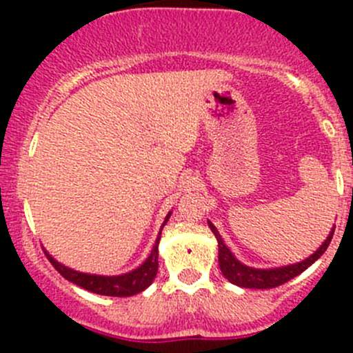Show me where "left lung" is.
I'll use <instances>...</instances> for the list:
<instances>
[{
  "instance_id": "1",
  "label": "left lung",
  "mask_w": 353,
  "mask_h": 353,
  "mask_svg": "<svg viewBox=\"0 0 353 353\" xmlns=\"http://www.w3.org/2000/svg\"><path fill=\"white\" fill-rule=\"evenodd\" d=\"M208 227L212 229V232L215 234L216 243H219V265L223 276H225L230 283H234V285L244 288H275L282 285V283L288 282V280H292L294 276L301 275V273L304 272V270H307L316 259L321 258L323 252H325L326 248L330 245L331 237H333L334 232L333 225V229L330 230L325 243L319 245L309 258L302 259V261L294 263V265L279 266V268H252V266L241 263L239 259L234 256V252L227 248L222 236H220L219 230H216V227L213 225L212 222H208Z\"/></svg>"
}]
</instances>
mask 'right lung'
<instances>
[{
	"label": "right lung",
	"instance_id": "add662e5",
	"mask_svg": "<svg viewBox=\"0 0 353 353\" xmlns=\"http://www.w3.org/2000/svg\"><path fill=\"white\" fill-rule=\"evenodd\" d=\"M169 212L167 213L165 220H163L162 227H160V232H162L163 225L167 223L170 216ZM160 232L157 236V241L152 248L148 258L141 263L138 268L131 270V272L123 273V275H94V273H83L77 272V270H71L68 266L59 263L58 259L52 258L48 251H46V256H48L49 261L52 263L56 270L61 273L63 276L71 283H77L78 287L85 288L88 292H94V294L99 295H109V297H131L134 294H140L145 288H148L154 282L157 276V270H159V243H160Z\"/></svg>",
	"mask_w": 353,
	"mask_h": 353
}]
</instances>
